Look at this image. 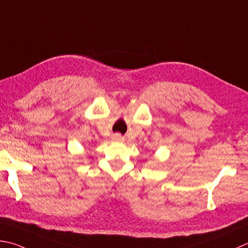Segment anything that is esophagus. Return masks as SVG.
Segmentation results:
<instances>
[{"instance_id":"34e87169","label":"esophagus","mask_w":248,"mask_h":248,"mask_svg":"<svg viewBox=\"0 0 248 248\" xmlns=\"http://www.w3.org/2000/svg\"><path fill=\"white\" fill-rule=\"evenodd\" d=\"M114 139H115V140H123L124 138H123V137H121V135H120V134H118V133H117V134H115V137H114Z\"/></svg>"}]
</instances>
